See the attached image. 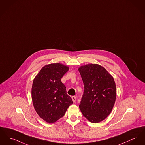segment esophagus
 <instances>
[{
  "label": "esophagus",
  "mask_w": 145,
  "mask_h": 145,
  "mask_svg": "<svg viewBox=\"0 0 145 145\" xmlns=\"http://www.w3.org/2000/svg\"><path fill=\"white\" fill-rule=\"evenodd\" d=\"M72 100H73V102H76V100H77V98H76V96H72Z\"/></svg>",
  "instance_id": "obj_1"
}]
</instances>
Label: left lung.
I'll return each mask as SVG.
<instances>
[{
	"mask_svg": "<svg viewBox=\"0 0 145 145\" xmlns=\"http://www.w3.org/2000/svg\"><path fill=\"white\" fill-rule=\"evenodd\" d=\"M84 91L79 108L90 122L97 123L111 113L116 99V86L108 72L98 64H88L78 68Z\"/></svg>",
	"mask_w": 145,
	"mask_h": 145,
	"instance_id": "1",
	"label": "left lung"
}]
</instances>
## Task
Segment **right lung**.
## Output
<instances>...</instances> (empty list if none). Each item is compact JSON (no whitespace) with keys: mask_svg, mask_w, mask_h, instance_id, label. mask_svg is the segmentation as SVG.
Instances as JSON below:
<instances>
[{"mask_svg":"<svg viewBox=\"0 0 145 145\" xmlns=\"http://www.w3.org/2000/svg\"><path fill=\"white\" fill-rule=\"evenodd\" d=\"M68 69V66L60 63L46 65L33 80L32 99L34 109L48 123H54L62 118L73 103L61 82Z\"/></svg>","mask_w":145,"mask_h":145,"instance_id":"1","label":"right lung"}]
</instances>
